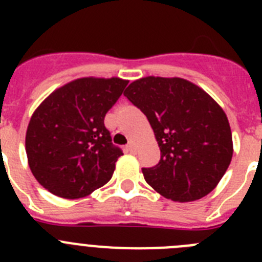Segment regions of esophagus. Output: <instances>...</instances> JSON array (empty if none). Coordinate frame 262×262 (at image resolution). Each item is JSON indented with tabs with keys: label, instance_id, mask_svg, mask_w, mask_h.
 Returning <instances> with one entry per match:
<instances>
[{
	"label": "esophagus",
	"instance_id": "34e87169",
	"mask_svg": "<svg viewBox=\"0 0 262 262\" xmlns=\"http://www.w3.org/2000/svg\"><path fill=\"white\" fill-rule=\"evenodd\" d=\"M127 149H128L131 154H133V152H135V144H134L133 142H129L128 145H127Z\"/></svg>",
	"mask_w": 262,
	"mask_h": 262
}]
</instances>
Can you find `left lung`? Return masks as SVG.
I'll return each mask as SVG.
<instances>
[{"label":"left lung","mask_w":262,"mask_h":262,"mask_svg":"<svg viewBox=\"0 0 262 262\" xmlns=\"http://www.w3.org/2000/svg\"><path fill=\"white\" fill-rule=\"evenodd\" d=\"M124 96L144 113L161 152L157 165L142 169L147 184L177 202L201 200L214 190L233 154L223 108L180 77L139 78Z\"/></svg>","instance_id":"left-lung-1"}]
</instances>
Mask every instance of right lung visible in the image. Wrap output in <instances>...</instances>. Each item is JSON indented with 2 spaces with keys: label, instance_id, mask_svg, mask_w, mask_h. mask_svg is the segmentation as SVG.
Masks as SVG:
<instances>
[{
  "label": "right lung",
  "instance_id": "obj_1",
  "mask_svg": "<svg viewBox=\"0 0 262 262\" xmlns=\"http://www.w3.org/2000/svg\"><path fill=\"white\" fill-rule=\"evenodd\" d=\"M127 84L118 77L77 78L34 111L26 133L27 160L50 193L77 200L110 181L123 152L111 143L103 120Z\"/></svg>",
  "mask_w": 262,
  "mask_h": 262
}]
</instances>
